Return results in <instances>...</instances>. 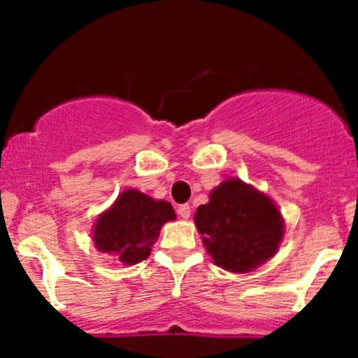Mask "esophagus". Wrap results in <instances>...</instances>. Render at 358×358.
Masks as SVG:
<instances>
[{
	"mask_svg": "<svg viewBox=\"0 0 358 358\" xmlns=\"http://www.w3.org/2000/svg\"><path fill=\"white\" fill-rule=\"evenodd\" d=\"M177 213H179V217L181 218H189V215H192V208H189V204H181V206L177 208Z\"/></svg>",
	"mask_w": 358,
	"mask_h": 358,
	"instance_id": "obj_1",
	"label": "esophagus"
}]
</instances>
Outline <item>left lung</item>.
Masks as SVG:
<instances>
[{
    "instance_id": "8db88e82",
    "label": "left lung",
    "mask_w": 358,
    "mask_h": 358,
    "mask_svg": "<svg viewBox=\"0 0 358 358\" xmlns=\"http://www.w3.org/2000/svg\"><path fill=\"white\" fill-rule=\"evenodd\" d=\"M195 226L213 264L229 273H249L273 258L285 235L274 201L240 179H226L197 208Z\"/></svg>"
}]
</instances>
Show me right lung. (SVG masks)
Wrapping results in <instances>:
<instances>
[{
    "mask_svg": "<svg viewBox=\"0 0 358 358\" xmlns=\"http://www.w3.org/2000/svg\"><path fill=\"white\" fill-rule=\"evenodd\" d=\"M176 220L166 201H156L140 189H123L113 206L93 226L94 248L129 267L147 260L161 227Z\"/></svg>",
    "mask_w": 358,
    "mask_h": 358,
    "instance_id": "add662e5",
    "label": "right lung"
}]
</instances>
